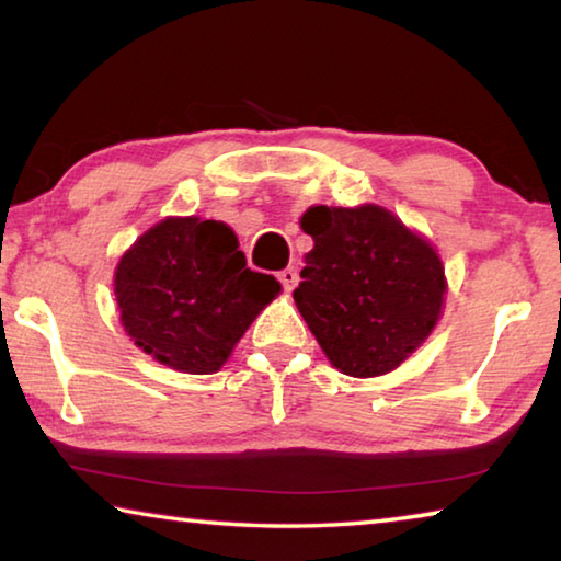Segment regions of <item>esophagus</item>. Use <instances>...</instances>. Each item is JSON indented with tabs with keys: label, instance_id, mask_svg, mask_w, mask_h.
<instances>
[{
	"label": "esophagus",
	"instance_id": "esophagus-1",
	"mask_svg": "<svg viewBox=\"0 0 561 561\" xmlns=\"http://www.w3.org/2000/svg\"><path fill=\"white\" fill-rule=\"evenodd\" d=\"M279 282H282V287L287 289V291H291L294 287H297L299 284V272H297V267H287V270H282L279 274Z\"/></svg>",
	"mask_w": 561,
	"mask_h": 561
}]
</instances>
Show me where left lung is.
Returning a JSON list of instances; mask_svg holds the SVG:
<instances>
[{
	"instance_id": "1",
	"label": "left lung",
	"mask_w": 561,
	"mask_h": 561,
	"mask_svg": "<svg viewBox=\"0 0 561 561\" xmlns=\"http://www.w3.org/2000/svg\"><path fill=\"white\" fill-rule=\"evenodd\" d=\"M301 230L314 250L294 301L331 366L356 378L393 371L440 319L438 252L378 205L309 207Z\"/></svg>"
}]
</instances>
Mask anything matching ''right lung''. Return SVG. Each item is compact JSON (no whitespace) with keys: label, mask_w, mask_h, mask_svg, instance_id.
Masks as SVG:
<instances>
[{"label":"right lung","mask_w":561,"mask_h":561,"mask_svg":"<svg viewBox=\"0 0 561 561\" xmlns=\"http://www.w3.org/2000/svg\"><path fill=\"white\" fill-rule=\"evenodd\" d=\"M225 222L168 217L116 267L121 324L138 348L183 374H215L260 311L282 291L252 272Z\"/></svg>","instance_id":"right-lung-1"}]
</instances>
